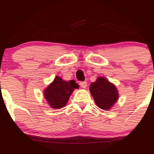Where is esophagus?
I'll return each instance as SVG.
<instances>
[{
  "mask_svg": "<svg viewBox=\"0 0 154 154\" xmlns=\"http://www.w3.org/2000/svg\"><path fill=\"white\" fill-rule=\"evenodd\" d=\"M87 85H87V82H80V86L82 88H87Z\"/></svg>",
  "mask_w": 154,
  "mask_h": 154,
  "instance_id": "obj_1",
  "label": "esophagus"
}]
</instances>
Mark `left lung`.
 Returning a JSON list of instances; mask_svg holds the SVG:
<instances>
[{
    "label": "left lung",
    "instance_id": "1",
    "mask_svg": "<svg viewBox=\"0 0 154 154\" xmlns=\"http://www.w3.org/2000/svg\"><path fill=\"white\" fill-rule=\"evenodd\" d=\"M95 103L102 109H109L118 99L116 88L104 77H98L90 86Z\"/></svg>",
    "mask_w": 154,
    "mask_h": 154
}]
</instances>
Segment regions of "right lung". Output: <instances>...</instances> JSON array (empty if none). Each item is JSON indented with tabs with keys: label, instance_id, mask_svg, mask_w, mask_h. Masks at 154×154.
Returning a JSON list of instances; mask_svg holds the SVG:
<instances>
[{
	"label": "right lung",
	"instance_id": "1",
	"mask_svg": "<svg viewBox=\"0 0 154 154\" xmlns=\"http://www.w3.org/2000/svg\"><path fill=\"white\" fill-rule=\"evenodd\" d=\"M78 88L79 85L75 80L66 82L57 76L53 83L45 90L44 95L51 107L61 109L66 105L74 90Z\"/></svg>",
	"mask_w": 154,
	"mask_h": 154
}]
</instances>
